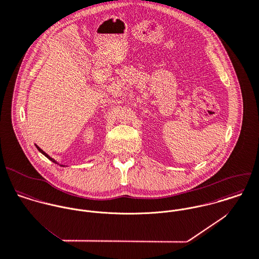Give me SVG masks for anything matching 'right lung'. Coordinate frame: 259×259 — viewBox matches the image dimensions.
<instances>
[{
  "instance_id": "1",
  "label": "right lung",
  "mask_w": 259,
  "mask_h": 259,
  "mask_svg": "<svg viewBox=\"0 0 259 259\" xmlns=\"http://www.w3.org/2000/svg\"><path fill=\"white\" fill-rule=\"evenodd\" d=\"M36 148H37V149H38V151H39V152H40V153H42V154H43V155H44V156H45V157H47V158H48V159H49V160H50V161H52V162H53V163H55V164H57V163H56V161H55V160H54V159H52V158H51V157H49V156H48V155H47V154H46V153H45V152H44V151H42V150H41V149H40V148H39V147H38V146H36ZM61 166H62V167H64V166H63V165H61Z\"/></svg>"
}]
</instances>
